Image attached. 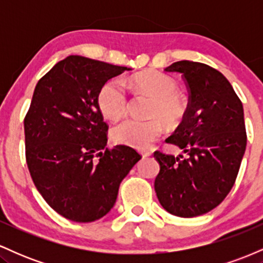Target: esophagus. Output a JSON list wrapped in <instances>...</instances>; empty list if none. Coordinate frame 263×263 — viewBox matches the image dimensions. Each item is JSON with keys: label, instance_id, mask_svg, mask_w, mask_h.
Masks as SVG:
<instances>
[{"label": "esophagus", "instance_id": "34e87169", "mask_svg": "<svg viewBox=\"0 0 263 263\" xmlns=\"http://www.w3.org/2000/svg\"><path fill=\"white\" fill-rule=\"evenodd\" d=\"M141 155H142V157H143V158H146V157H149L151 155H152V153L148 152V151H143V152H141Z\"/></svg>", "mask_w": 263, "mask_h": 263}]
</instances>
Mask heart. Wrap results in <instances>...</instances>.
<instances>
[{
	"instance_id": "1",
	"label": "heart",
	"mask_w": 263,
	"mask_h": 263,
	"mask_svg": "<svg viewBox=\"0 0 263 263\" xmlns=\"http://www.w3.org/2000/svg\"><path fill=\"white\" fill-rule=\"evenodd\" d=\"M136 87L152 98L148 120L127 119L114 127L115 142L137 149H147L163 134L164 122L176 126L186 112V101L178 91L173 78L161 71L146 70L134 78ZM98 106L101 114L111 121H116L127 112L128 96L123 81L112 78L102 84L98 92Z\"/></svg>"
}]
</instances>
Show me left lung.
<instances>
[{
  "mask_svg": "<svg viewBox=\"0 0 263 263\" xmlns=\"http://www.w3.org/2000/svg\"><path fill=\"white\" fill-rule=\"evenodd\" d=\"M182 74L189 92L183 121L167 143L186 153L156 151L155 190L168 213L194 218L213 210L230 193L246 149L243 107L229 80L216 69L180 60L164 69Z\"/></svg>",
  "mask_w": 263,
  "mask_h": 263,
  "instance_id": "8db88e82",
  "label": "left lung"
}]
</instances>
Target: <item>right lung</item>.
Segmentation results:
<instances>
[{
    "label": "right lung",
    "mask_w": 263,
    "mask_h": 263,
    "mask_svg": "<svg viewBox=\"0 0 263 263\" xmlns=\"http://www.w3.org/2000/svg\"><path fill=\"white\" fill-rule=\"evenodd\" d=\"M127 70L80 55L60 60L35 85L25 117L26 161L35 188L59 215L91 222L106 215L120 183L141 159L128 146L108 148L98 92Z\"/></svg>",
    "instance_id": "right-lung-1"
}]
</instances>
